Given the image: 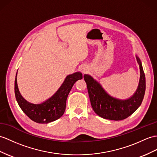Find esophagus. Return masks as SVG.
<instances>
[{
    "mask_svg": "<svg viewBox=\"0 0 157 157\" xmlns=\"http://www.w3.org/2000/svg\"><path fill=\"white\" fill-rule=\"evenodd\" d=\"M81 71H82V73H86V72H87V69L86 68H82V69H81Z\"/></svg>",
    "mask_w": 157,
    "mask_h": 157,
    "instance_id": "34e87169",
    "label": "esophagus"
}]
</instances>
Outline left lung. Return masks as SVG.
Segmentation results:
<instances>
[{
    "instance_id": "8db88e82",
    "label": "left lung",
    "mask_w": 157,
    "mask_h": 157,
    "mask_svg": "<svg viewBox=\"0 0 157 157\" xmlns=\"http://www.w3.org/2000/svg\"><path fill=\"white\" fill-rule=\"evenodd\" d=\"M136 57L140 73L139 86L135 94L126 100H120L110 96L91 76L84 75L91 106L99 117L105 119L121 121L131 116L141 105L146 89V81L142 64L139 57Z\"/></svg>"
}]
</instances>
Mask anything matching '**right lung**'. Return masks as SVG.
I'll return each instance as SVG.
<instances>
[{
  "instance_id": "right-lung-1",
  "label": "right lung",
  "mask_w": 157,
  "mask_h": 157,
  "mask_svg": "<svg viewBox=\"0 0 157 157\" xmlns=\"http://www.w3.org/2000/svg\"><path fill=\"white\" fill-rule=\"evenodd\" d=\"M17 75V72L14 81V93L17 101L22 111L37 123H48L62 117L66 109L68 95L72 86L78 80L82 78V75L80 72L68 75L53 96L44 102L36 105L26 101L22 97L18 90Z\"/></svg>"
}]
</instances>
